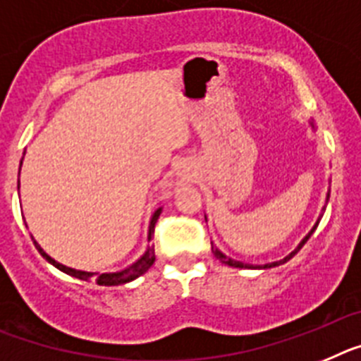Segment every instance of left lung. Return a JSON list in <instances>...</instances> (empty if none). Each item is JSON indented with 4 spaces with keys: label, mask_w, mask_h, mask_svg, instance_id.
<instances>
[{
    "label": "left lung",
    "mask_w": 361,
    "mask_h": 361,
    "mask_svg": "<svg viewBox=\"0 0 361 361\" xmlns=\"http://www.w3.org/2000/svg\"><path fill=\"white\" fill-rule=\"evenodd\" d=\"M309 125H311V128H312V130H314V128H316V125H314V120H311V121H309ZM329 192H331V190H329ZM329 192H327V198H325V207H327V202H329ZM325 207H324V209H322V214L318 216V221H316V224H314V227H312L311 231H309V234H307V236L303 238V240L300 241V243H298V247H296V249H294L293 252H289V255L285 256L283 259H278V262H272V263H265V265H252V263L238 262V259L228 258V256H227V255H224V252H221V250H219L218 247L214 245V243H211V245H212V255L216 256V259H219V262H221V263H225V265H228V267H236V269H272V267H278V265H283V263H287V262H289L290 258H294V255H296L298 250L302 249V247L305 245V243H307V240H309V238L312 236V233H314V231H316V227H318L319 219H322V216H324V212H325ZM205 219H207V216H205Z\"/></svg>",
    "instance_id": "obj_1"
}]
</instances>
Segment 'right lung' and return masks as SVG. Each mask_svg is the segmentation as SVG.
Listing matches in <instances>:
<instances>
[{"mask_svg":"<svg viewBox=\"0 0 361 361\" xmlns=\"http://www.w3.org/2000/svg\"><path fill=\"white\" fill-rule=\"evenodd\" d=\"M21 163H23V158H21L20 161V171H21ZM18 190H20V180H18ZM163 207H158L154 212H152V216H150V221H149V233H147V241H149V245H147L145 252H143L140 258L136 259V262H133L130 265H127L125 269H120V271H114V272H94V271H80V269H72V267H67V265H63V263L56 262L52 256H49L43 250V247L37 243L36 240H34L32 236V241L34 245H36V249L39 250V255L43 256V258L47 259V262L50 263V265H54L56 269H59L61 272H65V274L68 276H74V278H78V280H85V281H96L98 285H105V287H114V285H123V283H128V281L136 280V278H140L142 274H145L147 271H149L150 267H152V263H154L156 259V255H154V245H150V238L154 236V225L156 221H158L159 214H161Z\"/></svg>","mask_w":361,"mask_h":361,"instance_id":"obj_1","label":"right lung"}]
</instances>
